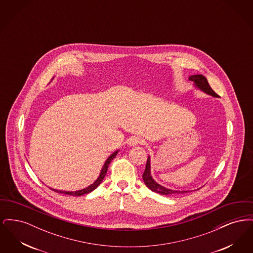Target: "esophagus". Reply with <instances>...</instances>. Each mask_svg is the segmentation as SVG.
I'll use <instances>...</instances> for the list:
<instances>
[{"label":"esophagus","mask_w":253,"mask_h":253,"mask_svg":"<svg viewBox=\"0 0 253 253\" xmlns=\"http://www.w3.org/2000/svg\"><path fill=\"white\" fill-rule=\"evenodd\" d=\"M143 142L144 141L141 138L136 137V136H132L129 139L128 144H129V146H135V145L143 144Z\"/></svg>","instance_id":"1"}]
</instances>
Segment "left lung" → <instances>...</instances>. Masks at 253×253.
Segmentation results:
<instances>
[{
  "instance_id": "8db88e82",
  "label": "left lung",
  "mask_w": 253,
  "mask_h": 253,
  "mask_svg": "<svg viewBox=\"0 0 253 253\" xmlns=\"http://www.w3.org/2000/svg\"><path fill=\"white\" fill-rule=\"evenodd\" d=\"M190 81L193 82L195 84V86L198 87L199 89H201L202 91H204L205 93L211 95V96H217V94L211 89V87L209 84L207 79L205 78L203 75H193L192 77H190ZM150 157L147 159V163H146V168L145 171L142 174V178L144 180L146 186L155 193H160L162 195H170V194H179V193H185L187 192H181V191H172L167 189L165 187L160 186L159 184H157L156 181L153 179V177L151 176V166H150Z\"/></svg>"
}]
</instances>
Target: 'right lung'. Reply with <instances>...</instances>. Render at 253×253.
I'll return each mask as SVG.
<instances>
[{
	"mask_svg": "<svg viewBox=\"0 0 253 253\" xmlns=\"http://www.w3.org/2000/svg\"><path fill=\"white\" fill-rule=\"evenodd\" d=\"M118 152L119 151H117V152H115L114 154H112L110 157H108V159L106 160V162H105V164H104V166L102 167V169H101V171H100V174H99V176H98V178L96 179L92 185H90L89 187H87V188H85L84 190H81V191H77V192H62V191H57V190H53V191H55L56 193H64V194H68V195H73V196H81V195H84V194H86V193H91V192H93L96 188L98 187V185L102 182L103 180V178L105 177V175H106V173H107V169H108L109 164L111 163V161L116 157L117 156V154H118Z\"/></svg>",
	"mask_w": 253,
	"mask_h": 253,
	"instance_id": "right-lung-1",
	"label": "right lung"
}]
</instances>
